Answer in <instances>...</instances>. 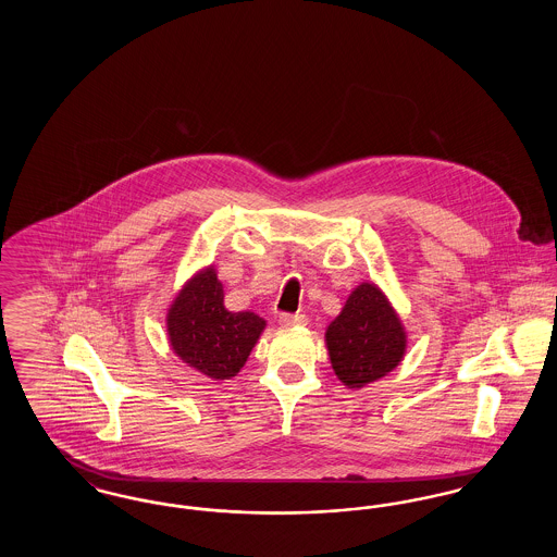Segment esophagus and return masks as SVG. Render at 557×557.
<instances>
[{"instance_id": "esophagus-1", "label": "esophagus", "mask_w": 557, "mask_h": 557, "mask_svg": "<svg viewBox=\"0 0 557 557\" xmlns=\"http://www.w3.org/2000/svg\"><path fill=\"white\" fill-rule=\"evenodd\" d=\"M280 323H282L284 327H292V325H305V323H307V318H305L302 313H282V315H280Z\"/></svg>"}]
</instances>
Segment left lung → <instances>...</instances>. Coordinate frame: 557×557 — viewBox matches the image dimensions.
Here are the masks:
<instances>
[{"mask_svg":"<svg viewBox=\"0 0 557 557\" xmlns=\"http://www.w3.org/2000/svg\"><path fill=\"white\" fill-rule=\"evenodd\" d=\"M330 361L348 388H361L395 370L405 352V332L384 294L361 284L325 332Z\"/></svg>","mask_w":557,"mask_h":557,"instance_id":"left-lung-1","label":"left lung"}]
</instances>
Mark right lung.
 <instances>
[{
	"mask_svg": "<svg viewBox=\"0 0 557 557\" xmlns=\"http://www.w3.org/2000/svg\"><path fill=\"white\" fill-rule=\"evenodd\" d=\"M166 327L173 350L187 366L214 380H227L244 368L265 319L250 311H227L223 286L209 267L180 292Z\"/></svg>",
	"mask_w": 557,
	"mask_h": 557,
	"instance_id": "right-lung-1",
	"label": "right lung"
}]
</instances>
